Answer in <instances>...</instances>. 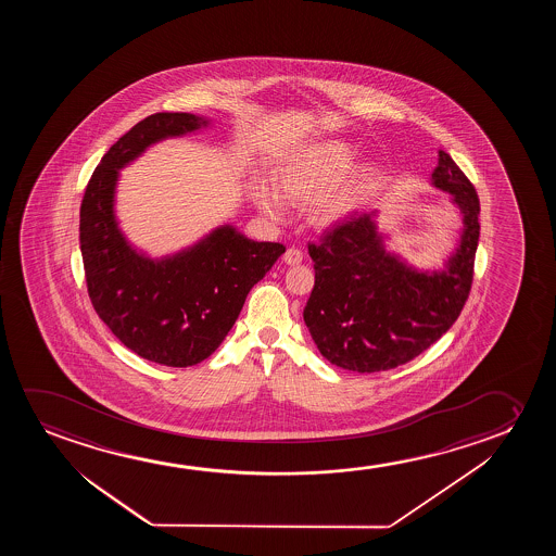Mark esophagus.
Returning <instances> with one entry per match:
<instances>
[{
  "instance_id": "esophagus-1",
  "label": "esophagus",
  "mask_w": 556,
  "mask_h": 556,
  "mask_svg": "<svg viewBox=\"0 0 556 556\" xmlns=\"http://www.w3.org/2000/svg\"><path fill=\"white\" fill-rule=\"evenodd\" d=\"M282 260H285L289 266H298V264H302V260H304V252L296 249V247H289L287 252L282 254Z\"/></svg>"
}]
</instances>
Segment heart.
Instances as JSON below:
<instances>
[{
  "label": "heart",
  "instance_id": "heart-1",
  "mask_svg": "<svg viewBox=\"0 0 556 556\" xmlns=\"http://www.w3.org/2000/svg\"><path fill=\"white\" fill-rule=\"evenodd\" d=\"M353 160L355 150L343 142L307 146L304 150L292 153L279 165H275L271 173L275 190L289 205L307 206L319 203L317 211L320 218L334 220L343 213H348L358 193L372 188L378 180V168L365 165L351 176L343 190H338L333 194L331 191L342 182L343 176L350 173ZM330 192L332 197L329 195ZM276 194L266 186H258L254 191L260 208L271 218H281L285 205Z\"/></svg>",
  "mask_w": 556,
  "mask_h": 556
}]
</instances>
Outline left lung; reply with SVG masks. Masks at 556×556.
Segmentation results:
<instances>
[{
	"label": "left lung",
	"mask_w": 556,
	"mask_h": 556,
	"mask_svg": "<svg viewBox=\"0 0 556 556\" xmlns=\"http://www.w3.org/2000/svg\"><path fill=\"white\" fill-rule=\"evenodd\" d=\"M433 184L452 193L464 214L462 241L444 271H416L386 252L374 213L353 214L319 243L307 244L315 287L304 320L332 365L361 374L404 365L431 348L464 309L479 247V195L442 150Z\"/></svg>",
	"instance_id": "left-lung-1"
}]
</instances>
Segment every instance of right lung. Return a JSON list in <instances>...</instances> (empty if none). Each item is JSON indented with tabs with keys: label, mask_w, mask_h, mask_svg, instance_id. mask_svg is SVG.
I'll use <instances>...</instances> for the list:
<instances>
[{
	"label": "right lung",
	"mask_w": 556,
	"mask_h": 556,
	"mask_svg": "<svg viewBox=\"0 0 556 556\" xmlns=\"http://www.w3.org/2000/svg\"><path fill=\"white\" fill-rule=\"evenodd\" d=\"M198 115H148L115 142L85 188L79 244L94 312L115 338L142 358L186 368L211 357L236 325L247 294L285 252L224 226L170 258L138 254L117 228L119 168L148 146L205 127Z\"/></svg>",
	"instance_id": "1"
}]
</instances>
